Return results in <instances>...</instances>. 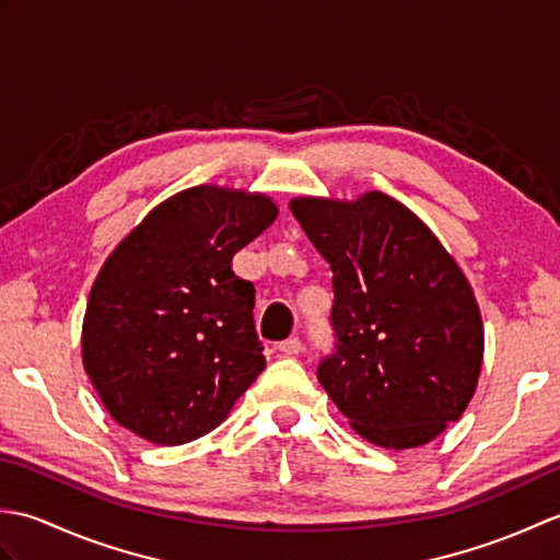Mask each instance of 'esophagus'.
Masks as SVG:
<instances>
[{"instance_id": "esophagus-1", "label": "esophagus", "mask_w": 560, "mask_h": 560, "mask_svg": "<svg viewBox=\"0 0 560 560\" xmlns=\"http://www.w3.org/2000/svg\"><path fill=\"white\" fill-rule=\"evenodd\" d=\"M301 349H303V343H301L299 337H289L287 341L279 343V351H281L283 355H299Z\"/></svg>"}]
</instances>
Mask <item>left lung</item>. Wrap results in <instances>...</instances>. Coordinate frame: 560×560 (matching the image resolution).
Segmentation results:
<instances>
[{"label":"left lung","instance_id":"obj_1","mask_svg":"<svg viewBox=\"0 0 560 560\" xmlns=\"http://www.w3.org/2000/svg\"><path fill=\"white\" fill-rule=\"evenodd\" d=\"M289 207L335 273L337 341L317 380L368 443H431L459 421L481 373L483 325L467 277L433 231L383 192Z\"/></svg>","mask_w":560,"mask_h":560}]
</instances>
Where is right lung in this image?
Returning a JSON list of instances; mask_svg holds the SVG:
<instances>
[{"mask_svg": "<svg viewBox=\"0 0 560 560\" xmlns=\"http://www.w3.org/2000/svg\"><path fill=\"white\" fill-rule=\"evenodd\" d=\"M259 192L197 185L168 197L105 259L81 329L103 407L153 445L213 431L265 371L255 287L233 255L269 229Z\"/></svg>", "mask_w": 560, "mask_h": 560, "instance_id": "1", "label": "right lung"}]
</instances>
